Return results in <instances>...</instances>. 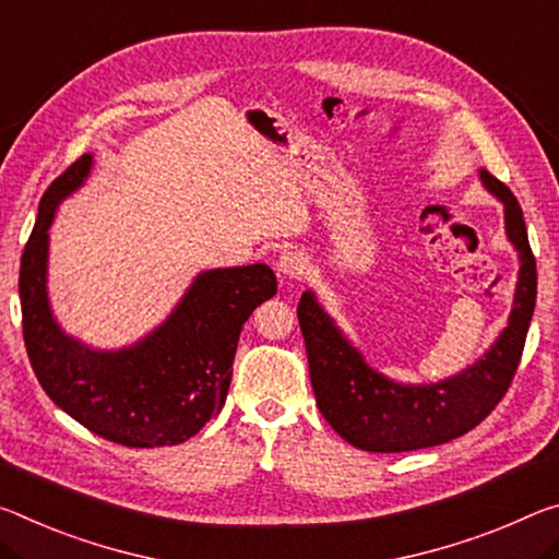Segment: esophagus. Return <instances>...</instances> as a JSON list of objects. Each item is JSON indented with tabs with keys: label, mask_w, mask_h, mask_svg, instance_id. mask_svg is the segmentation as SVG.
<instances>
[{
	"label": "esophagus",
	"mask_w": 559,
	"mask_h": 559,
	"mask_svg": "<svg viewBox=\"0 0 559 559\" xmlns=\"http://www.w3.org/2000/svg\"><path fill=\"white\" fill-rule=\"evenodd\" d=\"M306 255L298 253V251H286L278 259L276 263V271H278V278L281 281H298L300 276L306 273Z\"/></svg>",
	"instance_id": "obj_1"
}]
</instances>
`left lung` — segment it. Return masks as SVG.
I'll use <instances>...</instances> for the list:
<instances>
[{
  "instance_id": "obj_1",
  "label": "left lung",
  "mask_w": 559,
  "mask_h": 559,
  "mask_svg": "<svg viewBox=\"0 0 559 559\" xmlns=\"http://www.w3.org/2000/svg\"><path fill=\"white\" fill-rule=\"evenodd\" d=\"M480 181L504 206V234L520 271L508 325L473 366L438 383H397L370 368L313 290L298 304L318 411L338 436L368 453H407L450 442L480 425L502 401L520 366L537 298V265L512 191L480 168Z\"/></svg>"
}]
</instances>
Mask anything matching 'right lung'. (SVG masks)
I'll list each match as a JSON object with an SVG mask.
<instances>
[{
    "label": "right lung",
    "mask_w": 559,
    "mask_h": 559,
    "mask_svg": "<svg viewBox=\"0 0 559 559\" xmlns=\"http://www.w3.org/2000/svg\"><path fill=\"white\" fill-rule=\"evenodd\" d=\"M92 166L84 154L39 201L20 269L26 356L44 393L86 430L127 448L179 445L224 407L238 335L255 306L276 296V276L265 263L201 271L162 325L119 350L64 333L49 306V226Z\"/></svg>",
    "instance_id": "obj_1"
}]
</instances>
